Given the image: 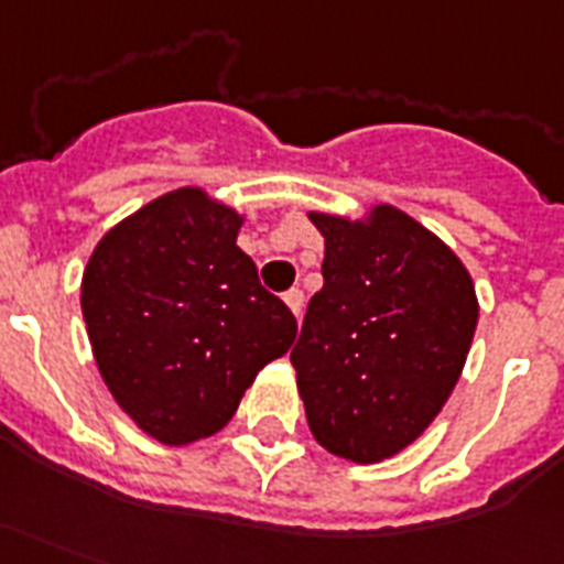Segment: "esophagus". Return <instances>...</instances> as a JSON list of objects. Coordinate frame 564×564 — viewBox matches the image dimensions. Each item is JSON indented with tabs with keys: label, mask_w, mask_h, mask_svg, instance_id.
I'll return each mask as SVG.
<instances>
[{
	"label": "esophagus",
	"mask_w": 564,
	"mask_h": 564,
	"mask_svg": "<svg viewBox=\"0 0 564 564\" xmlns=\"http://www.w3.org/2000/svg\"><path fill=\"white\" fill-rule=\"evenodd\" d=\"M283 302H286V307L293 311L295 319L302 316V304H304V295L302 290H290V293H283Z\"/></svg>",
	"instance_id": "obj_1"
}]
</instances>
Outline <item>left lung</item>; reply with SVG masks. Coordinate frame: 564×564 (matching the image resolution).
I'll return each instance as SVG.
<instances>
[{"label": "left lung", "instance_id": "8db88e82", "mask_svg": "<svg viewBox=\"0 0 564 564\" xmlns=\"http://www.w3.org/2000/svg\"><path fill=\"white\" fill-rule=\"evenodd\" d=\"M325 239L293 361L325 452L379 463L419 440L457 386L478 325L469 271L394 206L365 220L311 212Z\"/></svg>", "mask_w": 564, "mask_h": 564}]
</instances>
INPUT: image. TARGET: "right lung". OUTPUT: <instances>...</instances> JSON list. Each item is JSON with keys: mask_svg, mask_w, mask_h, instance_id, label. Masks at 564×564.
I'll return each instance as SVG.
<instances>
[{"mask_svg": "<svg viewBox=\"0 0 564 564\" xmlns=\"http://www.w3.org/2000/svg\"><path fill=\"white\" fill-rule=\"evenodd\" d=\"M241 220L203 187H178L116 224L83 271V319L104 382L164 445L218 433L299 332L236 245Z\"/></svg>", "mask_w": 564, "mask_h": 564, "instance_id": "1", "label": "right lung"}]
</instances>
